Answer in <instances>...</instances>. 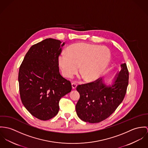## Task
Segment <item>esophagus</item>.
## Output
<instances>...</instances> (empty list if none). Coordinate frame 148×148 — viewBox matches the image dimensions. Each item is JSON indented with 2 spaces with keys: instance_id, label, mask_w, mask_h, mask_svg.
I'll use <instances>...</instances> for the list:
<instances>
[{
  "instance_id": "obj_1",
  "label": "esophagus",
  "mask_w": 148,
  "mask_h": 148,
  "mask_svg": "<svg viewBox=\"0 0 148 148\" xmlns=\"http://www.w3.org/2000/svg\"><path fill=\"white\" fill-rule=\"evenodd\" d=\"M71 86H72V88L73 90H74V89L76 88V87L77 86V84L76 83H71Z\"/></svg>"
}]
</instances>
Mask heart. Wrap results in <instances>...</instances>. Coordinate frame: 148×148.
Returning <instances> with one entry per match:
<instances>
[{
  "mask_svg": "<svg viewBox=\"0 0 148 148\" xmlns=\"http://www.w3.org/2000/svg\"><path fill=\"white\" fill-rule=\"evenodd\" d=\"M110 58L111 53L107 47L81 42L70 46L67 53L60 55L58 61L65 77H72L79 66V73L84 80L93 81L106 70Z\"/></svg>",
  "mask_w": 148,
  "mask_h": 148,
  "instance_id": "b5f03b06",
  "label": "heart"
}]
</instances>
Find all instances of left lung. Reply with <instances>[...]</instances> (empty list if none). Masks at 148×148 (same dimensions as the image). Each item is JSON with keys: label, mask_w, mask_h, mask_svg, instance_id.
Listing matches in <instances>:
<instances>
[{"label": "left lung", "mask_w": 148, "mask_h": 148, "mask_svg": "<svg viewBox=\"0 0 148 148\" xmlns=\"http://www.w3.org/2000/svg\"><path fill=\"white\" fill-rule=\"evenodd\" d=\"M121 67L112 85H106L101 78L77 87L80 98L75 110L82 120L90 123L101 122L112 115L123 101L128 85L129 71L125 63Z\"/></svg>", "instance_id": "obj_1"}]
</instances>
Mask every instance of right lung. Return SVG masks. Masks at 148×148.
Masks as SVG:
<instances>
[{"label": "right lung", "mask_w": 148, "mask_h": 148, "mask_svg": "<svg viewBox=\"0 0 148 148\" xmlns=\"http://www.w3.org/2000/svg\"><path fill=\"white\" fill-rule=\"evenodd\" d=\"M47 38L32 45L20 66L18 81L22 103L41 120L54 117L60 99L72 89L71 83L59 71L58 57L65 42Z\"/></svg>", "instance_id": "1"}]
</instances>
